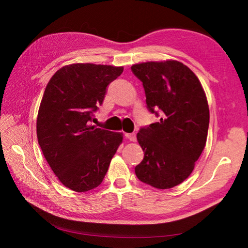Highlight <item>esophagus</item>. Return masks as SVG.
Here are the masks:
<instances>
[{
  "label": "esophagus",
  "mask_w": 248,
  "mask_h": 248,
  "mask_svg": "<svg viewBox=\"0 0 248 248\" xmlns=\"http://www.w3.org/2000/svg\"><path fill=\"white\" fill-rule=\"evenodd\" d=\"M125 138H127L131 141H135L136 140V134L135 133H127V134H125Z\"/></svg>",
  "instance_id": "1"
}]
</instances>
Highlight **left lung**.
Instances as JSON below:
<instances>
[{"label": "left lung", "mask_w": 248, "mask_h": 248, "mask_svg": "<svg viewBox=\"0 0 248 248\" xmlns=\"http://www.w3.org/2000/svg\"><path fill=\"white\" fill-rule=\"evenodd\" d=\"M131 70L143 83L147 108L161 116L138 133L144 159L135 175L154 187L171 188L191 175L205 146L207 97L198 78L180 62H147Z\"/></svg>", "instance_id": "8db88e82"}]
</instances>
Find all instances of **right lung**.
I'll return each instance as SVG.
<instances>
[{
  "label": "right lung",
  "mask_w": 248,
  "mask_h": 248,
  "mask_svg": "<svg viewBox=\"0 0 248 248\" xmlns=\"http://www.w3.org/2000/svg\"><path fill=\"white\" fill-rule=\"evenodd\" d=\"M124 67L72 64L51 78L37 117V139L59 180L75 192L99 186L123 134L91 123Z\"/></svg>",
  "instance_id": "obj_1"
}]
</instances>
